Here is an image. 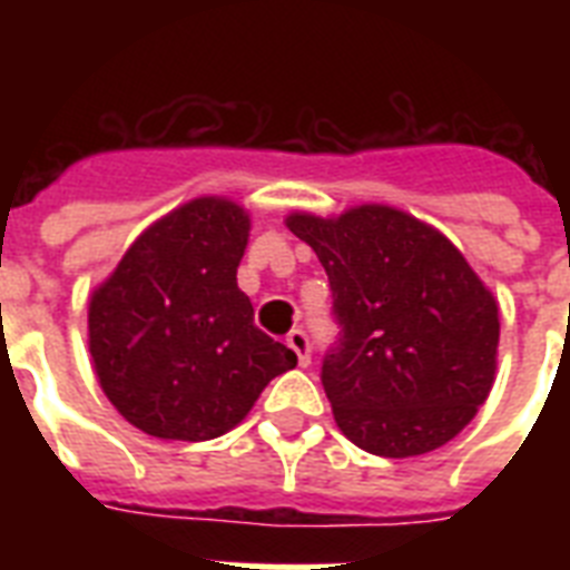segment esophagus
Here are the masks:
<instances>
[{
  "label": "esophagus",
  "mask_w": 570,
  "mask_h": 570,
  "mask_svg": "<svg viewBox=\"0 0 570 570\" xmlns=\"http://www.w3.org/2000/svg\"><path fill=\"white\" fill-rule=\"evenodd\" d=\"M286 346L293 348L295 357H298V364L302 366L311 364V337H307L302 328H295L286 334Z\"/></svg>",
  "instance_id": "obj_1"
}]
</instances>
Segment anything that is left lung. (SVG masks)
<instances>
[{
    "label": "left lung",
    "instance_id": "left-lung-1",
    "mask_svg": "<svg viewBox=\"0 0 570 570\" xmlns=\"http://www.w3.org/2000/svg\"><path fill=\"white\" fill-rule=\"evenodd\" d=\"M286 227L328 275L337 343L322 361L340 432L384 459L452 441L494 384L500 316L491 289L443 233L393 206Z\"/></svg>",
    "mask_w": 570,
    "mask_h": 570
}]
</instances>
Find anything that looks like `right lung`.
Here are the masks:
<instances>
[{
  "label": "right lung",
  "instance_id": "add662e5",
  "mask_svg": "<svg viewBox=\"0 0 570 570\" xmlns=\"http://www.w3.org/2000/svg\"><path fill=\"white\" fill-rule=\"evenodd\" d=\"M250 218L195 197L138 236L88 304V346L124 420L165 441H209L239 425L268 381L298 364L254 325L236 284Z\"/></svg>",
  "mask_w": 570,
  "mask_h": 570
}]
</instances>
